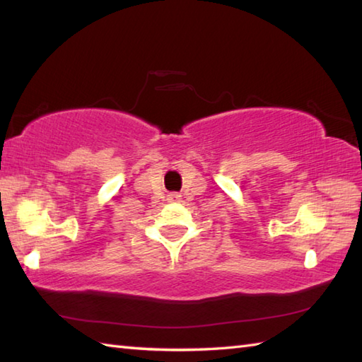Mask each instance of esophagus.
<instances>
[{
  "mask_svg": "<svg viewBox=\"0 0 362 362\" xmlns=\"http://www.w3.org/2000/svg\"><path fill=\"white\" fill-rule=\"evenodd\" d=\"M180 197L182 196L179 193H169L168 194V202H179Z\"/></svg>",
  "mask_w": 362,
  "mask_h": 362,
  "instance_id": "esophagus-1",
  "label": "esophagus"
}]
</instances>
